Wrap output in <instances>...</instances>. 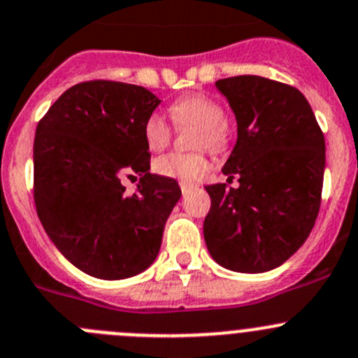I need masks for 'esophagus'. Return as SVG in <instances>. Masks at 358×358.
Instances as JSON below:
<instances>
[{
    "mask_svg": "<svg viewBox=\"0 0 358 358\" xmlns=\"http://www.w3.org/2000/svg\"><path fill=\"white\" fill-rule=\"evenodd\" d=\"M180 189H182V192H183V194H187V192H190V190L194 189V183L182 182V183H180Z\"/></svg>",
    "mask_w": 358,
    "mask_h": 358,
    "instance_id": "obj_1",
    "label": "esophagus"
}]
</instances>
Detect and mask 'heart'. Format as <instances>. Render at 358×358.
Returning <instances> with one entry per match:
<instances>
[{
  "instance_id": "b5f03b06",
  "label": "heart",
  "mask_w": 358,
  "mask_h": 358,
  "mask_svg": "<svg viewBox=\"0 0 358 358\" xmlns=\"http://www.w3.org/2000/svg\"><path fill=\"white\" fill-rule=\"evenodd\" d=\"M171 120L178 127L197 126L196 147L222 152L229 143V127L225 112L218 101L204 94H192L178 99L169 108ZM173 136V126L162 112H152L143 124L145 143L150 150H162ZM211 161L206 150L182 154L169 152L154 161V171L164 178L197 182L210 169Z\"/></svg>"
}]
</instances>
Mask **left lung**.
Returning <instances> with one entry per match:
<instances>
[{"label":"left lung","instance_id":"1","mask_svg":"<svg viewBox=\"0 0 358 358\" xmlns=\"http://www.w3.org/2000/svg\"><path fill=\"white\" fill-rule=\"evenodd\" d=\"M236 120L238 141L225 183L208 185L203 224L208 252L238 273L282 266L313 229L322 201L325 138L303 92L255 75L217 80Z\"/></svg>","mask_w":358,"mask_h":358}]
</instances>
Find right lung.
<instances>
[{
	"label": "right lung",
	"mask_w": 358,
	"mask_h": 358,
	"mask_svg": "<svg viewBox=\"0 0 358 358\" xmlns=\"http://www.w3.org/2000/svg\"><path fill=\"white\" fill-rule=\"evenodd\" d=\"M159 103L145 87L89 80L62 92L36 126L38 218L59 252L94 278L145 271L182 196L175 178L150 173L143 124ZM133 174L141 183L127 194L122 178Z\"/></svg>",
	"instance_id": "obj_1"
}]
</instances>
